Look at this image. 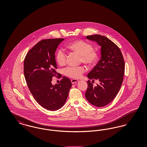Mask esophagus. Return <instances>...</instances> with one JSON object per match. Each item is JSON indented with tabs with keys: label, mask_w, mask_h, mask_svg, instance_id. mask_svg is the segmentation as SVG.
Here are the masks:
<instances>
[{
	"label": "esophagus",
	"mask_w": 147,
	"mask_h": 147,
	"mask_svg": "<svg viewBox=\"0 0 147 147\" xmlns=\"http://www.w3.org/2000/svg\"><path fill=\"white\" fill-rule=\"evenodd\" d=\"M78 82H79L78 80L75 79H71V82L72 84H75V83H78Z\"/></svg>",
	"instance_id": "obj_1"
}]
</instances>
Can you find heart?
I'll return each instance as SVG.
<instances>
[{
	"label": "heart",
	"instance_id": "b5f03b06",
	"mask_svg": "<svg viewBox=\"0 0 147 147\" xmlns=\"http://www.w3.org/2000/svg\"><path fill=\"white\" fill-rule=\"evenodd\" d=\"M69 51L76 53L80 57V61L89 67L94 66L97 62L98 58V51L95 50L93 46L83 40H77L70 42L66 45ZM67 56L61 50H58L56 54L57 63L60 66L66 64ZM85 71L83 66L77 67H68L65 70V74L68 77L77 79L79 78Z\"/></svg>",
	"mask_w": 147,
	"mask_h": 147
}]
</instances>
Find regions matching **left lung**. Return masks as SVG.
<instances>
[{"label":"left lung","instance_id":"8db88e82","mask_svg":"<svg viewBox=\"0 0 147 147\" xmlns=\"http://www.w3.org/2000/svg\"><path fill=\"white\" fill-rule=\"evenodd\" d=\"M101 46V59L87 77L93 82L99 81L96 86L88 80L85 98L92 105L103 107L110 104L121 88L125 73V61L119 47L106 37L100 35L87 36Z\"/></svg>","mask_w":147,"mask_h":147}]
</instances>
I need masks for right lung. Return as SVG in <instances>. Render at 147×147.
<instances>
[{
	"instance_id": "1",
	"label": "right lung",
	"mask_w": 147,
	"mask_h": 147,
	"mask_svg": "<svg viewBox=\"0 0 147 147\" xmlns=\"http://www.w3.org/2000/svg\"><path fill=\"white\" fill-rule=\"evenodd\" d=\"M64 38L46 39L36 43L27 53L24 63V76L32 96L43 108L56 111L64 105L71 83L63 77L59 84H52V78L59 76L55 52Z\"/></svg>"
}]
</instances>
